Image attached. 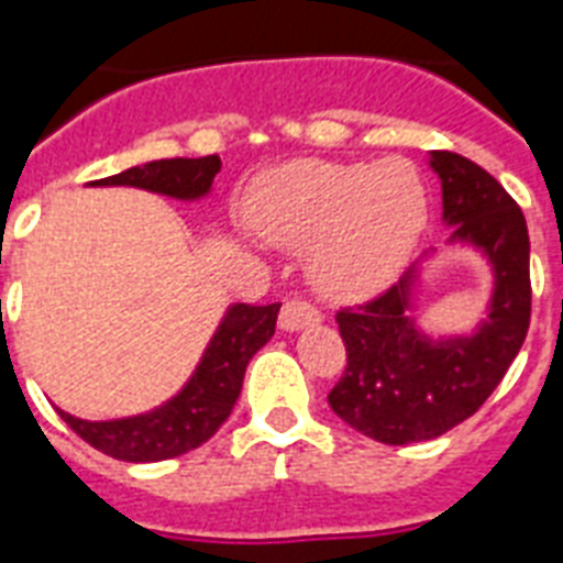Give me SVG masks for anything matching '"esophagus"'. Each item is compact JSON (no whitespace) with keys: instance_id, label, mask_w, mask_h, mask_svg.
Listing matches in <instances>:
<instances>
[{"instance_id":"esophagus-1","label":"esophagus","mask_w":563,"mask_h":563,"mask_svg":"<svg viewBox=\"0 0 563 563\" xmlns=\"http://www.w3.org/2000/svg\"><path fill=\"white\" fill-rule=\"evenodd\" d=\"M318 321H321V312L312 303H307V300H286L283 303L280 330H286V333H298V330L316 327Z\"/></svg>"}]
</instances>
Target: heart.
Listing matches in <instances>:
<instances>
[{"mask_svg": "<svg viewBox=\"0 0 563 563\" xmlns=\"http://www.w3.org/2000/svg\"><path fill=\"white\" fill-rule=\"evenodd\" d=\"M260 236L307 251L309 277L330 298H368L406 268L429 221L418 166L295 161L268 172L247 203Z\"/></svg>", "mask_w": 563, "mask_h": 563, "instance_id": "b5f03b06", "label": "heart"}]
</instances>
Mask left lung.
I'll use <instances>...</instances> for the list:
<instances>
[{"mask_svg": "<svg viewBox=\"0 0 563 563\" xmlns=\"http://www.w3.org/2000/svg\"><path fill=\"white\" fill-rule=\"evenodd\" d=\"M441 184V221L450 247H471L490 272L485 318L467 333L435 335L418 321L423 268L360 309H342L339 333L347 368L330 391V409L379 444H415L444 435L488 400L523 347L532 312L529 230L497 178L453 152H429Z\"/></svg>", "mask_w": 563, "mask_h": 563, "instance_id": "left-lung-1", "label": "left lung"}]
</instances>
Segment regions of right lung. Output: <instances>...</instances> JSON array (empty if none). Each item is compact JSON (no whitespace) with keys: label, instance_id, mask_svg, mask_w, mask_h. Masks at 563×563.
I'll return each instance as SVG.
<instances>
[{"label":"right lung","instance_id":"obj_1","mask_svg":"<svg viewBox=\"0 0 563 563\" xmlns=\"http://www.w3.org/2000/svg\"><path fill=\"white\" fill-rule=\"evenodd\" d=\"M219 172L221 161L216 154L166 157L131 166L113 178L96 180L92 187H136L175 201H201L212 192V180ZM277 312L280 303H230L184 388L143 415L117 420H84L64 409H57V415L87 444L119 462H163L189 453L210 441L230 418L242 391L247 362L274 335Z\"/></svg>","mask_w":563,"mask_h":563}]
</instances>
